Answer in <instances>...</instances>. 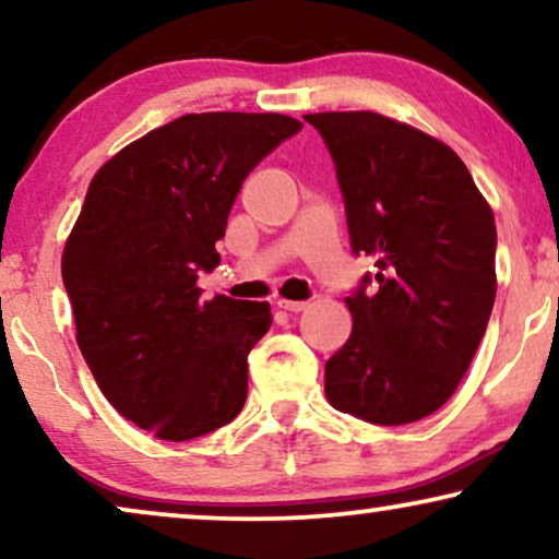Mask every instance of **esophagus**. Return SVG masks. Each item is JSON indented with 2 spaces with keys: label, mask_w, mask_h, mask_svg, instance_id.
<instances>
[{
  "label": "esophagus",
  "mask_w": 559,
  "mask_h": 559,
  "mask_svg": "<svg viewBox=\"0 0 559 559\" xmlns=\"http://www.w3.org/2000/svg\"><path fill=\"white\" fill-rule=\"evenodd\" d=\"M277 305L287 312H302L305 308H308V302H302V300H280Z\"/></svg>",
  "instance_id": "esophagus-1"
}]
</instances>
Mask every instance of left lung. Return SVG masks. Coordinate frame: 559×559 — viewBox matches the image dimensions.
<instances>
[{"instance_id":"8db88e82","label":"left lung","mask_w":559,"mask_h":559,"mask_svg":"<svg viewBox=\"0 0 559 559\" xmlns=\"http://www.w3.org/2000/svg\"><path fill=\"white\" fill-rule=\"evenodd\" d=\"M335 165L350 251L354 331L325 361V394L371 425L440 409L476 356L496 300V224L448 144L373 111L308 114Z\"/></svg>"}]
</instances>
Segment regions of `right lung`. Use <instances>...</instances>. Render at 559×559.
I'll return each instance as SVG.
<instances>
[{
	"label": "right lung",
	"instance_id": "right-lung-1",
	"mask_svg": "<svg viewBox=\"0 0 559 559\" xmlns=\"http://www.w3.org/2000/svg\"><path fill=\"white\" fill-rule=\"evenodd\" d=\"M300 129L282 114H186L91 180L63 251L75 341L114 409L159 440L209 435L247 402L270 305L203 302L198 277L221 264L241 182Z\"/></svg>",
	"mask_w": 559,
	"mask_h": 559
}]
</instances>
